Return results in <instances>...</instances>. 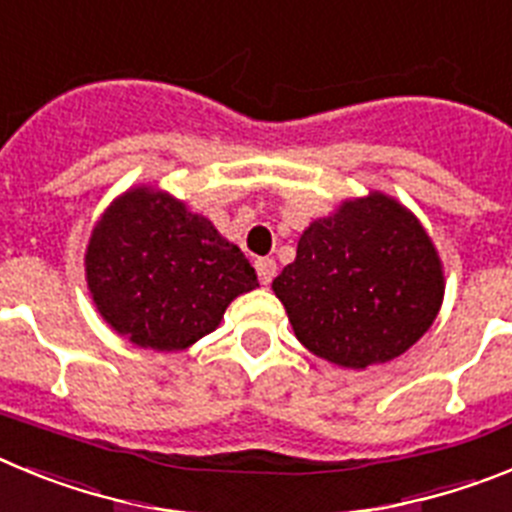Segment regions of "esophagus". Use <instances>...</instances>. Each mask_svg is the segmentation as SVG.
<instances>
[{
  "instance_id": "esophagus-1",
  "label": "esophagus",
  "mask_w": 512,
  "mask_h": 512,
  "mask_svg": "<svg viewBox=\"0 0 512 512\" xmlns=\"http://www.w3.org/2000/svg\"><path fill=\"white\" fill-rule=\"evenodd\" d=\"M256 274H259L261 284H269L271 279L277 277V261H274V259H259V261H256Z\"/></svg>"
}]
</instances>
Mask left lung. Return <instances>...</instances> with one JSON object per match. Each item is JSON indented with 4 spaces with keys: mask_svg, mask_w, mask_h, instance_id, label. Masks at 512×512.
<instances>
[{
    "mask_svg": "<svg viewBox=\"0 0 512 512\" xmlns=\"http://www.w3.org/2000/svg\"><path fill=\"white\" fill-rule=\"evenodd\" d=\"M271 289L302 346L366 369L405 354L431 328L443 271L423 225L374 192L315 220Z\"/></svg>",
    "mask_w": 512,
    "mask_h": 512,
    "instance_id": "8db88e82",
    "label": "left lung"
}]
</instances>
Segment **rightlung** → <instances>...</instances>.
Here are the masks:
<instances>
[{"label": "right lung", "instance_id": "1", "mask_svg": "<svg viewBox=\"0 0 512 512\" xmlns=\"http://www.w3.org/2000/svg\"><path fill=\"white\" fill-rule=\"evenodd\" d=\"M102 318L135 346L179 351L220 325L225 307L259 287L241 248L164 192L135 189L104 212L87 248Z\"/></svg>", "mask_w": 512, "mask_h": 512}]
</instances>
